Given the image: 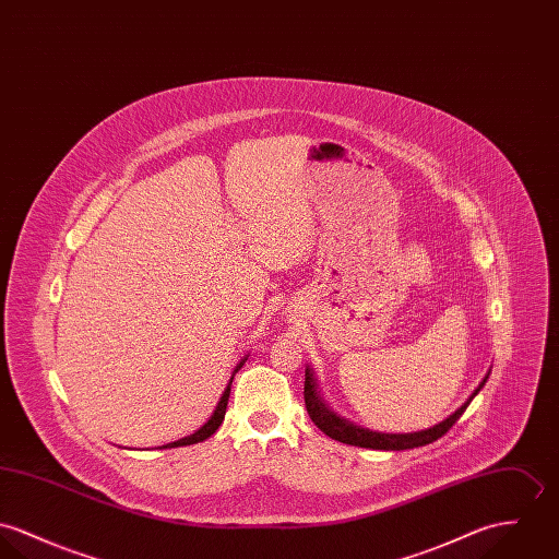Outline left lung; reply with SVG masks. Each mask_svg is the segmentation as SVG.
Masks as SVG:
<instances>
[{
    "mask_svg": "<svg viewBox=\"0 0 559 559\" xmlns=\"http://www.w3.org/2000/svg\"><path fill=\"white\" fill-rule=\"evenodd\" d=\"M489 374L480 381V385L474 390V394L443 423L435 425L433 429L427 431H418V433L407 435H388L374 433V431H367L360 427H354L352 423L334 416L317 396L314 390V379L312 372L307 369V377H305V403H307V412H309L310 420L314 423V427H319L323 433L336 441L349 443V445H360V448H372V450H409V448H418V445H427L433 443L441 435L448 433L452 429V425L465 414L467 405L472 403V399L483 390V385L487 383Z\"/></svg>",
    "mask_w": 559,
    "mask_h": 559,
    "instance_id": "obj_1",
    "label": "left lung"
}]
</instances>
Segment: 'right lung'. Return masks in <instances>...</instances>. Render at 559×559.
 <instances>
[{
	"label": "right lung",
	"instance_id": "1",
	"mask_svg": "<svg viewBox=\"0 0 559 559\" xmlns=\"http://www.w3.org/2000/svg\"><path fill=\"white\" fill-rule=\"evenodd\" d=\"M245 365V360L236 367V372L238 369ZM231 381H234V377H231ZM231 381H229V385L225 388V392H223V396H221V401H218V405H216V409H214V414H212V418L197 431V433L188 435V437H182V439H178V441H171V443H167V445H163V448H178V445H190V443H197V441H203V439H207L210 435L216 433V429L223 425V420H225V412H227V403H229V392H231Z\"/></svg>",
	"mask_w": 559,
	"mask_h": 559
}]
</instances>
